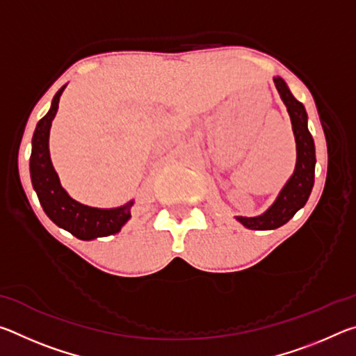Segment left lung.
<instances>
[{"label":"left lung","instance_id":"left-lung-1","mask_svg":"<svg viewBox=\"0 0 356 356\" xmlns=\"http://www.w3.org/2000/svg\"><path fill=\"white\" fill-rule=\"evenodd\" d=\"M273 81L291 116L295 144H297V163L293 174L282 186L275 202L264 213L257 216H236L238 222L254 231H270L286 225L301 207H305L314 186L316 146L308 130V113L303 104L293 97L287 83L281 76H273Z\"/></svg>","mask_w":356,"mask_h":356}]
</instances>
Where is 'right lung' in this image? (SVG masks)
Segmentation results:
<instances>
[{
	"instance_id": "right-lung-1",
	"label": "right lung",
	"mask_w": 356,
	"mask_h": 356,
	"mask_svg": "<svg viewBox=\"0 0 356 356\" xmlns=\"http://www.w3.org/2000/svg\"><path fill=\"white\" fill-rule=\"evenodd\" d=\"M64 89L65 84L53 97L50 110L35 125L31 143V159H29L33 188L38 193L40 206L48 218L64 231L70 232L72 236L80 240L113 236L130 220V210L135 201L131 200L124 206L113 209L91 207L78 202L63 188L58 172L51 163L48 140H50L51 122L58 111L59 97Z\"/></svg>"
}]
</instances>
